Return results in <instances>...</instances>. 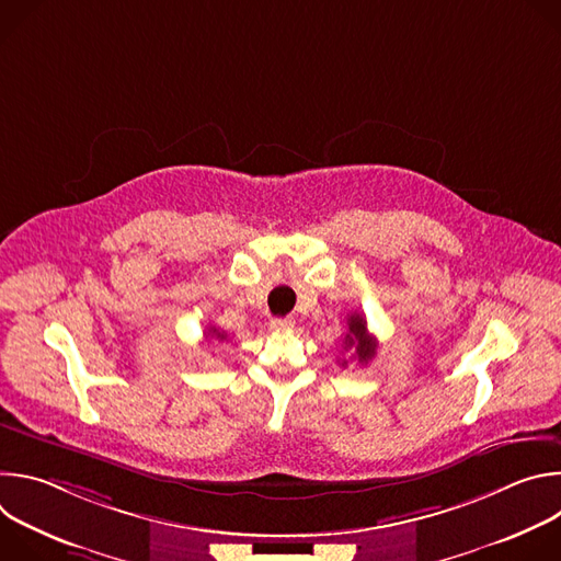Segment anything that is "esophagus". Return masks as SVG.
I'll use <instances>...</instances> for the list:
<instances>
[{
  "label": "esophagus",
  "instance_id": "esophagus-1",
  "mask_svg": "<svg viewBox=\"0 0 561 561\" xmlns=\"http://www.w3.org/2000/svg\"><path fill=\"white\" fill-rule=\"evenodd\" d=\"M293 327H295V319L293 317H275V319H271V329L277 331V333L293 331Z\"/></svg>",
  "mask_w": 561,
  "mask_h": 561
}]
</instances>
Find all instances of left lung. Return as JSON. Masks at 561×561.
Returning <instances> with one entry per match:
<instances>
[{
	"instance_id": "1",
	"label": "left lung",
	"mask_w": 561,
	"mask_h": 561,
	"mask_svg": "<svg viewBox=\"0 0 561 561\" xmlns=\"http://www.w3.org/2000/svg\"><path fill=\"white\" fill-rule=\"evenodd\" d=\"M344 348H346V351L353 348L359 364H368V362L375 357V353H377V340L368 333L364 314L353 312V314L348 317V333L344 335ZM346 364H348V362L344 359L342 366H346Z\"/></svg>"
}]
</instances>
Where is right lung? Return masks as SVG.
I'll use <instances>...</instances> for the list:
<instances>
[{
	"mask_svg": "<svg viewBox=\"0 0 561 561\" xmlns=\"http://www.w3.org/2000/svg\"><path fill=\"white\" fill-rule=\"evenodd\" d=\"M208 335H210V337H215V340H219V342H224V340L228 337L224 331H219V329H215V327H210V329H208Z\"/></svg>",
	"mask_w": 561,
	"mask_h": 561,
	"instance_id": "add662e5",
	"label": "right lung"
}]
</instances>
